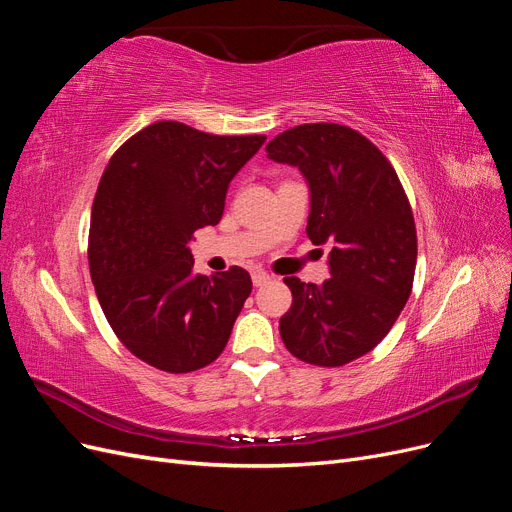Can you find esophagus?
I'll return each instance as SVG.
<instances>
[{
	"mask_svg": "<svg viewBox=\"0 0 512 512\" xmlns=\"http://www.w3.org/2000/svg\"><path fill=\"white\" fill-rule=\"evenodd\" d=\"M269 280H271V275H269L267 271L256 269V271L252 273V282H254V286H265Z\"/></svg>",
	"mask_w": 512,
	"mask_h": 512,
	"instance_id": "1",
	"label": "esophagus"
}]
</instances>
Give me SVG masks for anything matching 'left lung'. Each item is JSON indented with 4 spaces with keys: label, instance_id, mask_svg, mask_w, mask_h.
I'll return each mask as SVG.
<instances>
[{
    "label": "left lung",
    "instance_id": "left-lung-1",
    "mask_svg": "<svg viewBox=\"0 0 512 512\" xmlns=\"http://www.w3.org/2000/svg\"><path fill=\"white\" fill-rule=\"evenodd\" d=\"M267 158L299 166L312 192L307 237L333 243L320 286L284 277L292 305L282 342L299 361L342 367L374 350L408 303L416 269L410 200L384 153L342 123L277 134Z\"/></svg>",
    "mask_w": 512,
    "mask_h": 512
}]
</instances>
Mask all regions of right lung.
I'll return each mask as SVG.
<instances>
[{"label": "right lung", "mask_w": 512, "mask_h": 512, "mask_svg": "<svg viewBox=\"0 0 512 512\" xmlns=\"http://www.w3.org/2000/svg\"><path fill=\"white\" fill-rule=\"evenodd\" d=\"M267 141L156 121L108 160L91 207L89 271L102 312L136 359L188 374L213 363L252 277L196 275L194 230L222 220L230 179Z\"/></svg>", "instance_id": "obj_1"}]
</instances>
